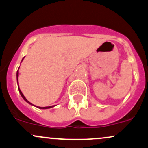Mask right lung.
I'll return each mask as SVG.
<instances>
[{"label":"right lung","instance_id":"right-lung-1","mask_svg":"<svg viewBox=\"0 0 148 148\" xmlns=\"http://www.w3.org/2000/svg\"><path fill=\"white\" fill-rule=\"evenodd\" d=\"M23 59H22V60H23ZM18 69L17 70V72H16V79H17V84H18ZM18 91H19V93L20 94H21V97H22L23 98V99L25 100V101H26L27 103H30V104H31V105H33V104H32L30 102H29V101H28V100H27L26 99H25V97H24V95H23V93L21 92V91L20 90V89H19V88H18ZM33 106H35V105H33ZM54 106H46V107H40V106H37V108H41V109H47V108H52V107H53Z\"/></svg>","mask_w":148,"mask_h":148}]
</instances>
